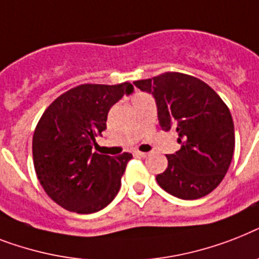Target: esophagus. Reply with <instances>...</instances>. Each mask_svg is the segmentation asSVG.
Here are the masks:
<instances>
[{
  "label": "esophagus",
  "instance_id": "obj_1",
  "mask_svg": "<svg viewBox=\"0 0 259 259\" xmlns=\"http://www.w3.org/2000/svg\"><path fill=\"white\" fill-rule=\"evenodd\" d=\"M136 155H139V156H142V158H147V156H148V152H142V151H136L135 152Z\"/></svg>",
  "mask_w": 259,
  "mask_h": 259
}]
</instances>
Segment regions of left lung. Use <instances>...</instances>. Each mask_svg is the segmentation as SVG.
Returning a JSON list of instances; mask_svg holds the SVG:
<instances>
[{
    "mask_svg": "<svg viewBox=\"0 0 259 259\" xmlns=\"http://www.w3.org/2000/svg\"><path fill=\"white\" fill-rule=\"evenodd\" d=\"M152 94L159 125L177 128L181 150L167 155L168 167L158 185L181 199H198L218 187L230 167L235 147L234 123L227 105L211 87L179 72L134 81Z\"/></svg>",
    "mask_w": 259,
    "mask_h": 259,
    "instance_id": "8db88e82",
    "label": "left lung"
}]
</instances>
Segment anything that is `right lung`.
<instances>
[{"label":"right lung","instance_id":"obj_1","mask_svg":"<svg viewBox=\"0 0 259 259\" xmlns=\"http://www.w3.org/2000/svg\"><path fill=\"white\" fill-rule=\"evenodd\" d=\"M134 91L117 85L81 84L52 103L33 135V163L48 196L68 211L92 214L116 196L131 154L109 156L92 152L107 128L111 107Z\"/></svg>","mask_w":259,"mask_h":259}]
</instances>
